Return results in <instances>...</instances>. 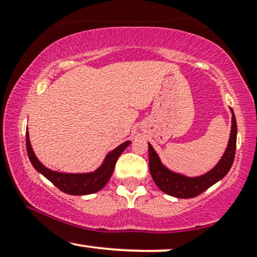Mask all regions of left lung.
Instances as JSON below:
<instances>
[{"label": "left lung", "instance_id": "obj_1", "mask_svg": "<svg viewBox=\"0 0 257 257\" xmlns=\"http://www.w3.org/2000/svg\"><path fill=\"white\" fill-rule=\"evenodd\" d=\"M232 111V129L229 135L228 145L222 158L210 172L197 178H188L170 172L168 168L162 164L161 159L156 153L153 147L149 144V166L153 181L158 186L161 191L176 198H193L199 196L204 191L211 187L217 181H220L223 176L231 169L235 155V145H237V122L235 116Z\"/></svg>", "mask_w": 257, "mask_h": 257}]
</instances>
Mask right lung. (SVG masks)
<instances>
[{"instance_id": "obj_1", "label": "right lung", "mask_w": 257, "mask_h": 257, "mask_svg": "<svg viewBox=\"0 0 257 257\" xmlns=\"http://www.w3.org/2000/svg\"><path fill=\"white\" fill-rule=\"evenodd\" d=\"M129 144H131V141H125L108 153L106 156L104 163L95 172L87 174H65L53 172L38 161L34 151H32L29 134L26 133V150H28L29 159H30L35 169L42 174L44 178L48 179L53 185L57 186L59 190L67 194H72V196H84V194L95 193L101 190L110 180L117 159L129 146Z\"/></svg>"}]
</instances>
